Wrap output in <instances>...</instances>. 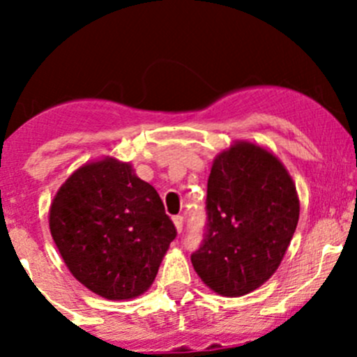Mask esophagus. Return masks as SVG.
I'll return each instance as SVG.
<instances>
[{
    "mask_svg": "<svg viewBox=\"0 0 357 357\" xmlns=\"http://www.w3.org/2000/svg\"><path fill=\"white\" fill-rule=\"evenodd\" d=\"M172 221H174L176 229H178V231L181 233V231H183V222H185V219H183V215H174V218H172Z\"/></svg>",
    "mask_w": 357,
    "mask_h": 357,
    "instance_id": "obj_1",
    "label": "esophagus"
}]
</instances>
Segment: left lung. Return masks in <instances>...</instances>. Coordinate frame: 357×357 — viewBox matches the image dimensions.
Masks as SVG:
<instances>
[{
    "instance_id": "8db88e82",
    "label": "left lung",
    "mask_w": 357,
    "mask_h": 357,
    "mask_svg": "<svg viewBox=\"0 0 357 357\" xmlns=\"http://www.w3.org/2000/svg\"><path fill=\"white\" fill-rule=\"evenodd\" d=\"M205 211L204 242L192 254L193 268L208 289L240 297L275 275L297 228L301 205L278 157L236 142L212 164Z\"/></svg>"
}]
</instances>
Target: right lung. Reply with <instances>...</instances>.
<instances>
[{"label": "right lung", "instance_id": "obj_1", "mask_svg": "<svg viewBox=\"0 0 357 357\" xmlns=\"http://www.w3.org/2000/svg\"><path fill=\"white\" fill-rule=\"evenodd\" d=\"M50 231L74 278L109 301L149 290L176 238L157 190L112 157L68 176L50 207Z\"/></svg>", "mask_w": 357, "mask_h": 357}]
</instances>
